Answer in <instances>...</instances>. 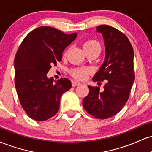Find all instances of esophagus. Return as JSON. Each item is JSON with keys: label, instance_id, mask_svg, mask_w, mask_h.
Returning <instances> with one entry per match:
<instances>
[{"label": "esophagus", "instance_id": "esophagus-1", "mask_svg": "<svg viewBox=\"0 0 152 152\" xmlns=\"http://www.w3.org/2000/svg\"><path fill=\"white\" fill-rule=\"evenodd\" d=\"M81 84V83H80L79 81H74L72 82V86H78V85H80Z\"/></svg>", "mask_w": 152, "mask_h": 152}]
</instances>
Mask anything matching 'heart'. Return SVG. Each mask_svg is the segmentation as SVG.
I'll use <instances>...</instances> for the list:
<instances>
[{
	"mask_svg": "<svg viewBox=\"0 0 152 152\" xmlns=\"http://www.w3.org/2000/svg\"><path fill=\"white\" fill-rule=\"evenodd\" d=\"M83 50L85 51L94 49H100L101 46L99 42L94 40H88L86 41L83 44ZM71 75L74 77L78 79H84L86 77L87 74L89 73V69L87 68H77V69H74L71 71Z\"/></svg>",
	"mask_w": 152,
	"mask_h": 152,
	"instance_id": "b5f03b06",
	"label": "heart"
}]
</instances>
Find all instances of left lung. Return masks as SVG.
Instances as JSON below:
<instances>
[{"label":"left lung","mask_w":152,"mask_h":152,"mask_svg":"<svg viewBox=\"0 0 152 152\" xmlns=\"http://www.w3.org/2000/svg\"><path fill=\"white\" fill-rule=\"evenodd\" d=\"M96 31L104 38L106 55L93 81L106 83L102 91L88 86L89 94L83 99V106L95 118L105 119L118 114L128 101L135 78L134 50L126 36L115 28L102 25Z\"/></svg>","instance_id":"8db88e82"}]
</instances>
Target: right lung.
Instances as JSON below:
<instances>
[{
	"label": "right lung",
	"instance_id": "right-lung-1",
	"mask_svg": "<svg viewBox=\"0 0 152 152\" xmlns=\"http://www.w3.org/2000/svg\"><path fill=\"white\" fill-rule=\"evenodd\" d=\"M77 34H66L49 26H41L26 36L14 60L15 86L23 109L38 121H46L58 112L60 99L71 88L64 78L47 77L51 65H56L65 48Z\"/></svg>",
	"mask_w": 152,
	"mask_h": 152
}]
</instances>
